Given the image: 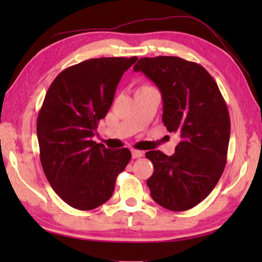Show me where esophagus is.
<instances>
[{
    "label": "esophagus",
    "instance_id": "34e87169",
    "mask_svg": "<svg viewBox=\"0 0 262 262\" xmlns=\"http://www.w3.org/2000/svg\"><path fill=\"white\" fill-rule=\"evenodd\" d=\"M132 157L133 159H138L143 157V152L137 151V149H132Z\"/></svg>",
    "mask_w": 262,
    "mask_h": 262
}]
</instances>
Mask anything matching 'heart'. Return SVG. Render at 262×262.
<instances>
[{
	"mask_svg": "<svg viewBox=\"0 0 262 262\" xmlns=\"http://www.w3.org/2000/svg\"><path fill=\"white\" fill-rule=\"evenodd\" d=\"M145 88H148V86L147 85H143L141 89H145ZM141 89H140V90H141Z\"/></svg>",
	"mask_w": 262,
	"mask_h": 262,
	"instance_id": "b5f03b06",
	"label": "heart"
}]
</instances>
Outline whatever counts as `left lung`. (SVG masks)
Listing matches in <instances>:
<instances>
[{"instance_id":"left-lung-1","label":"left lung","mask_w":262,"mask_h":262,"mask_svg":"<svg viewBox=\"0 0 262 262\" xmlns=\"http://www.w3.org/2000/svg\"><path fill=\"white\" fill-rule=\"evenodd\" d=\"M162 96L163 124L181 141L168 157L149 151L146 183L155 203L183 211L198 205L219 182L226 164L231 122L224 98L202 65L174 56L143 57L134 66Z\"/></svg>"}]
</instances>
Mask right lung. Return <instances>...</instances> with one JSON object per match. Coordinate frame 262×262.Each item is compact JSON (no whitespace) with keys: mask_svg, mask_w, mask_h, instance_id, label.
Listing matches in <instances>:
<instances>
[{"mask_svg":"<svg viewBox=\"0 0 262 262\" xmlns=\"http://www.w3.org/2000/svg\"><path fill=\"white\" fill-rule=\"evenodd\" d=\"M136 60H84L60 72L46 93L37 119L40 162L54 191L73 208L90 210L109 200L132 158L128 148H105L92 137Z\"/></svg>","mask_w":262,"mask_h":262,"instance_id":"obj_1","label":"right lung"}]
</instances>
